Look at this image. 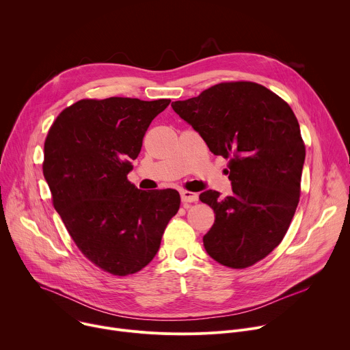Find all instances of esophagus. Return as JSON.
Returning a JSON list of instances; mask_svg holds the SVG:
<instances>
[{"label":"esophagus","instance_id":"esophagus-1","mask_svg":"<svg viewBox=\"0 0 350 350\" xmlns=\"http://www.w3.org/2000/svg\"><path fill=\"white\" fill-rule=\"evenodd\" d=\"M181 201L184 204H191V202H196L198 201V193L191 192V191H181Z\"/></svg>","mask_w":350,"mask_h":350}]
</instances>
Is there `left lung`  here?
<instances>
[{"label": "left lung", "mask_w": 350, "mask_h": 350, "mask_svg": "<svg viewBox=\"0 0 350 350\" xmlns=\"http://www.w3.org/2000/svg\"><path fill=\"white\" fill-rule=\"evenodd\" d=\"M172 107L228 161L232 193L199 195L216 215L206 252L231 269L254 266L280 245L301 196L306 148L295 113L254 81L219 83Z\"/></svg>", "instance_id": "left-lung-1"}]
</instances>
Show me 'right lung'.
Returning a JSON list of instances; mask_svg holds the SVG:
<instances>
[{
    "instance_id": "1",
    "label": "right lung",
    "mask_w": 350,
    "mask_h": 350,
    "mask_svg": "<svg viewBox=\"0 0 350 350\" xmlns=\"http://www.w3.org/2000/svg\"><path fill=\"white\" fill-rule=\"evenodd\" d=\"M169 104L123 96L80 99L48 130L42 173L53 205L80 252L109 274L144 269L178 212L176 189L146 192L127 178L149 124Z\"/></svg>"
}]
</instances>
